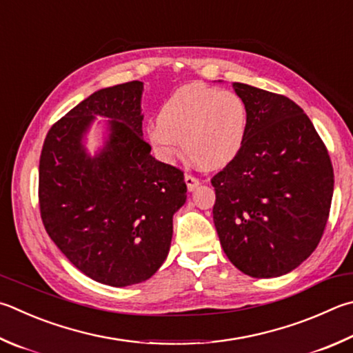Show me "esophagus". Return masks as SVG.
<instances>
[{
	"label": "esophagus",
	"instance_id": "1",
	"mask_svg": "<svg viewBox=\"0 0 353 353\" xmlns=\"http://www.w3.org/2000/svg\"><path fill=\"white\" fill-rule=\"evenodd\" d=\"M185 183H187V188H188V191H193L199 183V179L197 177H194V176H191V174H187L185 176Z\"/></svg>",
	"mask_w": 353,
	"mask_h": 353
}]
</instances>
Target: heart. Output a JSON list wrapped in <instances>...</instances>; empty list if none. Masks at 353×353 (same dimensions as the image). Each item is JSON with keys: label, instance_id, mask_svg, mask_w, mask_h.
I'll return each instance as SVG.
<instances>
[{"label": "heart", "instance_id": "heart-1", "mask_svg": "<svg viewBox=\"0 0 353 353\" xmlns=\"http://www.w3.org/2000/svg\"><path fill=\"white\" fill-rule=\"evenodd\" d=\"M248 111L233 91L190 83L177 88L159 110L146 137L159 159L172 163L183 146L197 165L219 170L239 156L245 143Z\"/></svg>", "mask_w": 353, "mask_h": 353}]
</instances>
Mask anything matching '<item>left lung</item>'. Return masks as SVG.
Segmentation results:
<instances>
[{"label":"left lung","instance_id":"left-lung-1","mask_svg":"<svg viewBox=\"0 0 353 353\" xmlns=\"http://www.w3.org/2000/svg\"><path fill=\"white\" fill-rule=\"evenodd\" d=\"M245 101L242 151L211 179L213 221L232 264L252 278L292 272L315 252L333 196L327 148L284 95L233 83Z\"/></svg>","mask_w":353,"mask_h":353}]
</instances>
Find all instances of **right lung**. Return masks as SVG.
<instances>
[{
	"label": "right lung",
	"mask_w": 353,
	"mask_h": 353,
	"mask_svg": "<svg viewBox=\"0 0 353 353\" xmlns=\"http://www.w3.org/2000/svg\"><path fill=\"white\" fill-rule=\"evenodd\" d=\"M143 83L100 89L50 128L40 157L44 228L60 252L97 283H143L163 264L172 216L187 201L183 172L151 156L143 140ZM97 114L110 120L94 158L82 139Z\"/></svg>",
	"instance_id": "1"
}]
</instances>
